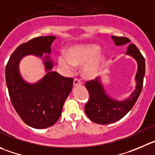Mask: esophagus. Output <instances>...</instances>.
I'll use <instances>...</instances> for the list:
<instances>
[{
    "mask_svg": "<svg viewBox=\"0 0 155 155\" xmlns=\"http://www.w3.org/2000/svg\"><path fill=\"white\" fill-rule=\"evenodd\" d=\"M81 80H79V79L78 78H74V87H77L78 85H81Z\"/></svg>",
    "mask_w": 155,
    "mask_h": 155,
    "instance_id": "34e87169",
    "label": "esophagus"
}]
</instances>
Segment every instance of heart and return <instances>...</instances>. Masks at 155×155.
<instances>
[{
	"label": "heart",
	"instance_id": "b5f03b06",
	"mask_svg": "<svg viewBox=\"0 0 155 155\" xmlns=\"http://www.w3.org/2000/svg\"><path fill=\"white\" fill-rule=\"evenodd\" d=\"M100 52L101 47L97 44L76 45L69 48L67 55H59L58 62L60 67L68 71L73 70L74 66L84 64V78L88 80L95 79L101 74L105 62V58Z\"/></svg>",
	"mask_w": 155,
	"mask_h": 155
}]
</instances>
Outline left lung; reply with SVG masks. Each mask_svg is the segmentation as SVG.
I'll use <instances>...</instances> for the list:
<instances>
[{
    "mask_svg": "<svg viewBox=\"0 0 155 155\" xmlns=\"http://www.w3.org/2000/svg\"><path fill=\"white\" fill-rule=\"evenodd\" d=\"M112 39L116 45H123L130 42L126 37L112 36ZM126 54L135 58L138 63V71L135 75L136 87L129 98L119 101L109 97L100 78H95L85 83L90 95L89 101L84 107L85 113L91 121L97 124H110L124 117L135 105L141 94L145 73V58L136 45L132 43L127 47Z\"/></svg>",
    "mask_w": 155,
    "mask_h": 155,
    "instance_id": "obj_1",
    "label": "left lung"
}]
</instances>
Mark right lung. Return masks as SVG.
Returning a JSON list of instances; mask_svg holds the SVG:
<instances>
[{"label":"right lung","mask_w":155,"mask_h":155,"mask_svg":"<svg viewBox=\"0 0 155 155\" xmlns=\"http://www.w3.org/2000/svg\"><path fill=\"white\" fill-rule=\"evenodd\" d=\"M56 37L39 36L21 44L10 55L6 65V83L9 96L17 113L26 125L45 129L59 119L63 105L73 87V78L51 71V45ZM28 54L42 58L47 74L35 84L26 82L18 71L20 60Z\"/></svg>","instance_id":"1"}]
</instances>
